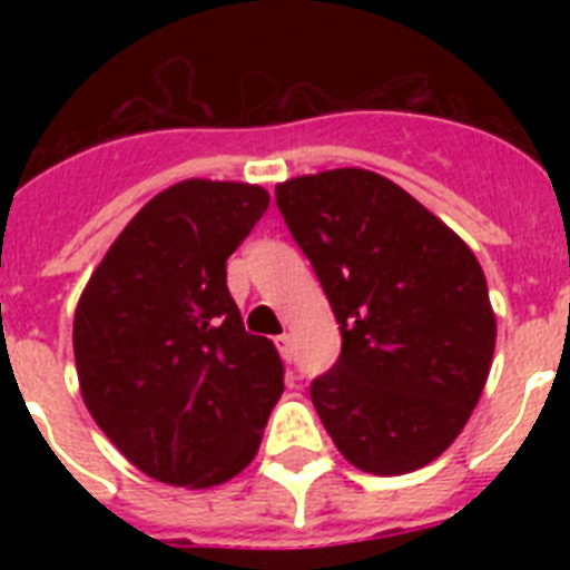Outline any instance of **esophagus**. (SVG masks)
Returning <instances> with one entry per match:
<instances>
[{
	"mask_svg": "<svg viewBox=\"0 0 570 570\" xmlns=\"http://www.w3.org/2000/svg\"><path fill=\"white\" fill-rule=\"evenodd\" d=\"M276 347H279L282 360H285V362H291V356H294V336H291V334H282V336H276Z\"/></svg>",
	"mask_w": 570,
	"mask_h": 570,
	"instance_id": "esophagus-1",
	"label": "esophagus"
}]
</instances>
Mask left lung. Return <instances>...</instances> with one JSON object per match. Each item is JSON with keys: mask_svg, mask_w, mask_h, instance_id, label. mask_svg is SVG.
<instances>
[{"mask_svg": "<svg viewBox=\"0 0 570 570\" xmlns=\"http://www.w3.org/2000/svg\"><path fill=\"white\" fill-rule=\"evenodd\" d=\"M276 205L342 334L336 365L311 385L325 431L376 476L434 462L471 420L497 345L473 250L365 168L294 176L276 185Z\"/></svg>", "mask_w": 570, "mask_h": 570, "instance_id": "obj_1", "label": "left lung"}]
</instances>
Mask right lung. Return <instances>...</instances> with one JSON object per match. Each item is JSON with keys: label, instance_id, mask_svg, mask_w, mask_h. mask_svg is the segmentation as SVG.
<instances>
[{"label": "right lung", "instance_id": "1", "mask_svg": "<svg viewBox=\"0 0 570 570\" xmlns=\"http://www.w3.org/2000/svg\"><path fill=\"white\" fill-rule=\"evenodd\" d=\"M259 185L185 179L125 225L73 314L79 391L125 460L210 488L259 451L282 396L274 342L242 325L225 262L268 210Z\"/></svg>", "mask_w": 570, "mask_h": 570}]
</instances>
